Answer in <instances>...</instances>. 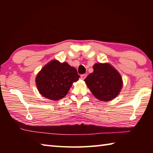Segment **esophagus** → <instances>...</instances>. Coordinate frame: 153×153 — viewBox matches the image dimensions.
I'll return each mask as SVG.
<instances>
[{
	"instance_id": "esophagus-1",
	"label": "esophagus",
	"mask_w": 153,
	"mask_h": 153,
	"mask_svg": "<svg viewBox=\"0 0 153 153\" xmlns=\"http://www.w3.org/2000/svg\"><path fill=\"white\" fill-rule=\"evenodd\" d=\"M87 77V74H83L81 76V78H82L83 80L85 79V77Z\"/></svg>"
}]
</instances>
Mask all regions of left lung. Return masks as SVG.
<instances>
[{
    "instance_id": "left-lung-1",
    "label": "left lung",
    "mask_w": 153,
    "mask_h": 153,
    "mask_svg": "<svg viewBox=\"0 0 153 153\" xmlns=\"http://www.w3.org/2000/svg\"><path fill=\"white\" fill-rule=\"evenodd\" d=\"M93 72L85 79L93 95L101 101H110L118 96L123 87V80L118 71L109 63H96Z\"/></svg>"
}]
</instances>
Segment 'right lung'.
Returning a JSON list of instances; mask_svg holds the SVG:
<instances>
[{"mask_svg": "<svg viewBox=\"0 0 153 153\" xmlns=\"http://www.w3.org/2000/svg\"><path fill=\"white\" fill-rule=\"evenodd\" d=\"M79 77L76 68L66 62L53 60L39 71L35 83L42 96L51 100H58L67 95L73 83Z\"/></svg>", "mask_w": 153, "mask_h": 153, "instance_id": "right-lung-1", "label": "right lung"}]
</instances>
